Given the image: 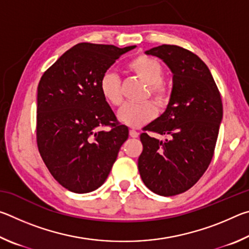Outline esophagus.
Wrapping results in <instances>:
<instances>
[{"mask_svg": "<svg viewBox=\"0 0 249 249\" xmlns=\"http://www.w3.org/2000/svg\"><path fill=\"white\" fill-rule=\"evenodd\" d=\"M138 135H140V133L136 132V130H135V129H130V130H129V136H130V137L137 138Z\"/></svg>", "mask_w": 249, "mask_h": 249, "instance_id": "obj_1", "label": "esophagus"}]
</instances>
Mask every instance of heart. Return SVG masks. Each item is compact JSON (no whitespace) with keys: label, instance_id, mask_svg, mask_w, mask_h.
Masks as SVG:
<instances>
[{"label":"heart","instance_id":"b5f03b06","mask_svg":"<svg viewBox=\"0 0 249 249\" xmlns=\"http://www.w3.org/2000/svg\"><path fill=\"white\" fill-rule=\"evenodd\" d=\"M128 69L133 73L141 78L142 81L148 84L149 94L153 96L156 103L165 105L169 99L165 84L161 80L163 69L161 65L149 56H138L129 62ZM100 91L103 99L113 107H117L122 103L121 81L119 75L113 71H107L100 80ZM157 114V109L151 102L142 103H125L117 112V119L120 122L132 127H141L151 121Z\"/></svg>","mask_w":249,"mask_h":249}]
</instances>
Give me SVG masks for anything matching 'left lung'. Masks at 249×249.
<instances>
[{"mask_svg":"<svg viewBox=\"0 0 249 249\" xmlns=\"http://www.w3.org/2000/svg\"><path fill=\"white\" fill-rule=\"evenodd\" d=\"M145 53L161 59L174 75L166 111L144 128L166 138L141 135L138 170L151 191L176 196L195 185L212 160L223 119L221 94L208 66L189 50L161 45Z\"/></svg>","mask_w":249,"mask_h":249,"instance_id":"1","label":"left lung"}]
</instances>
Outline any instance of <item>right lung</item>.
I'll use <instances>...</instances> for the list:
<instances>
[{"instance_id": "obj_1", "label": "right lung", "mask_w": 249, "mask_h": 249, "mask_svg": "<svg viewBox=\"0 0 249 249\" xmlns=\"http://www.w3.org/2000/svg\"><path fill=\"white\" fill-rule=\"evenodd\" d=\"M136 46L81 43L46 71L37 88V145L45 165L67 190L88 193L102 185L128 127L120 125L100 91L116 59ZM111 125L109 131H101Z\"/></svg>"}]
</instances>
